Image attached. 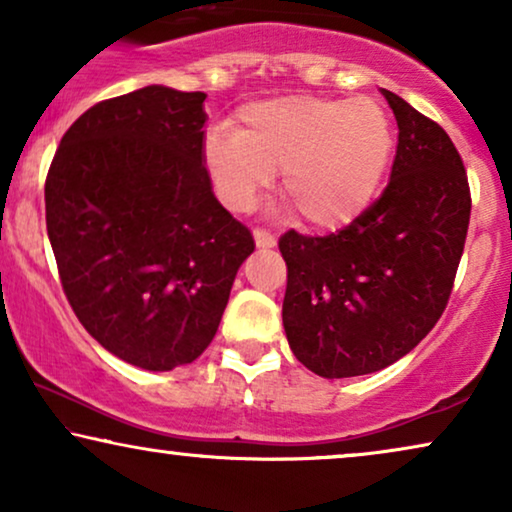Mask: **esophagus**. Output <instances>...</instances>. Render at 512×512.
<instances>
[{
	"instance_id": "obj_1",
	"label": "esophagus",
	"mask_w": 512,
	"mask_h": 512,
	"mask_svg": "<svg viewBox=\"0 0 512 512\" xmlns=\"http://www.w3.org/2000/svg\"><path fill=\"white\" fill-rule=\"evenodd\" d=\"M254 242H256L258 249H272V247H275V244H277V237L270 235L268 230L256 228V230H254Z\"/></svg>"
}]
</instances>
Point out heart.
<instances>
[{
  "mask_svg": "<svg viewBox=\"0 0 512 512\" xmlns=\"http://www.w3.org/2000/svg\"><path fill=\"white\" fill-rule=\"evenodd\" d=\"M394 156V130L375 100L289 95L240 109L233 130L205 139L219 200L247 212L282 170V193L310 226L338 230L373 205Z\"/></svg>",
  "mask_w": 512,
  "mask_h": 512,
  "instance_id": "obj_1",
  "label": "heart"
}]
</instances>
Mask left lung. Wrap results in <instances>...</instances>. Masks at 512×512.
Masks as SVG:
<instances>
[{"mask_svg": "<svg viewBox=\"0 0 512 512\" xmlns=\"http://www.w3.org/2000/svg\"><path fill=\"white\" fill-rule=\"evenodd\" d=\"M398 146L382 198L340 233L279 240L286 340L326 380L377 373L436 326L464 254L471 193L447 132L382 88Z\"/></svg>", "mask_w": 512, "mask_h": 512, "instance_id": "1", "label": "left lung"}]
</instances>
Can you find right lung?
<instances>
[{
  "mask_svg": "<svg viewBox=\"0 0 512 512\" xmlns=\"http://www.w3.org/2000/svg\"><path fill=\"white\" fill-rule=\"evenodd\" d=\"M205 93L146 86L90 107L55 151L46 228L83 328L130 366L205 352L254 237L212 191Z\"/></svg>",
  "mask_w": 512,
  "mask_h": 512,
  "instance_id": "obj_1",
  "label": "right lung"
}]
</instances>
